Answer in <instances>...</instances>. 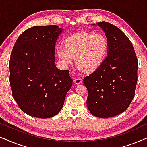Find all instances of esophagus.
Wrapping results in <instances>:
<instances>
[{
	"label": "esophagus",
	"mask_w": 147,
	"mask_h": 147,
	"mask_svg": "<svg viewBox=\"0 0 147 147\" xmlns=\"http://www.w3.org/2000/svg\"><path fill=\"white\" fill-rule=\"evenodd\" d=\"M82 81H83L82 79H75L73 80L74 83H75L76 85H79L80 83H82Z\"/></svg>",
	"instance_id": "1"
}]
</instances>
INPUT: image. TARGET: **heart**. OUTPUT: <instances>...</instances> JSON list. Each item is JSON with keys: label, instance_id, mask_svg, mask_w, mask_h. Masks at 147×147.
Masks as SVG:
<instances>
[{"label": "heart", "instance_id": "b5f03b06", "mask_svg": "<svg viewBox=\"0 0 147 147\" xmlns=\"http://www.w3.org/2000/svg\"><path fill=\"white\" fill-rule=\"evenodd\" d=\"M107 50V42L104 36L82 32L68 37L64 46L56 50L58 59L64 66L70 65L76 58V65L85 72L96 70L103 63Z\"/></svg>", "mask_w": 147, "mask_h": 147}]
</instances>
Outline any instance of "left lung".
<instances>
[{"label": "left lung", "instance_id": "1", "mask_svg": "<svg viewBox=\"0 0 147 147\" xmlns=\"http://www.w3.org/2000/svg\"><path fill=\"white\" fill-rule=\"evenodd\" d=\"M97 24L107 38V56L96 70L84 78L83 83L88 91L89 111L106 118L124 112L132 102L138 64L132 44L120 29L105 21Z\"/></svg>", "mask_w": 147, "mask_h": 147}]
</instances>
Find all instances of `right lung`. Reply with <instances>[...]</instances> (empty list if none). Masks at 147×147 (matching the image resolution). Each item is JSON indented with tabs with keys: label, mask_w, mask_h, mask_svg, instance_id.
<instances>
[{
	"label": "right lung",
	"mask_w": 147,
	"mask_h": 147,
	"mask_svg": "<svg viewBox=\"0 0 147 147\" xmlns=\"http://www.w3.org/2000/svg\"><path fill=\"white\" fill-rule=\"evenodd\" d=\"M62 31L57 25L30 27L19 36L13 48L9 61L12 95L29 116H56L72 87L69 70L58 69L54 63L56 42Z\"/></svg>",
	"instance_id": "right-lung-1"
}]
</instances>
